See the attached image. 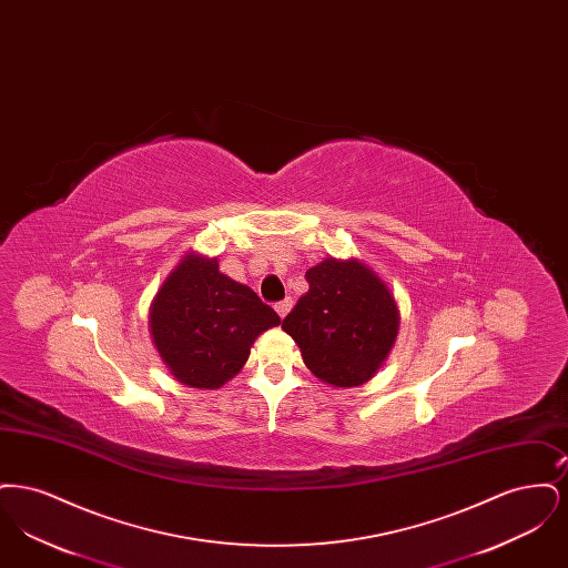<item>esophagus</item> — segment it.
<instances>
[{
	"instance_id": "esophagus-1",
	"label": "esophagus",
	"mask_w": 568,
	"mask_h": 568,
	"mask_svg": "<svg viewBox=\"0 0 568 568\" xmlns=\"http://www.w3.org/2000/svg\"><path fill=\"white\" fill-rule=\"evenodd\" d=\"M292 306H294V302H292L290 297H285V300H281V302L274 304V311H276V315L283 320V317L292 311Z\"/></svg>"
}]
</instances>
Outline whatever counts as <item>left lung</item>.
Wrapping results in <instances>:
<instances>
[{"mask_svg": "<svg viewBox=\"0 0 568 568\" xmlns=\"http://www.w3.org/2000/svg\"><path fill=\"white\" fill-rule=\"evenodd\" d=\"M308 292L281 327L306 368L334 387L366 383L392 352L400 313L387 285L357 260H324L306 271Z\"/></svg>", "mask_w": 568, "mask_h": 568, "instance_id": "1", "label": "left lung"}]
</instances>
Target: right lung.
Returning a JSON list of instances; mask_svg holds the SVG:
<instances>
[{"label": "right lung", "mask_w": 568, "mask_h": 568, "mask_svg": "<svg viewBox=\"0 0 568 568\" xmlns=\"http://www.w3.org/2000/svg\"><path fill=\"white\" fill-rule=\"evenodd\" d=\"M149 320L170 373L204 389L239 375L253 341L281 324L251 287L219 272L215 257L193 253L163 281Z\"/></svg>", "instance_id": "add662e5"}]
</instances>
